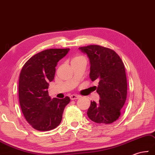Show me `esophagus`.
<instances>
[{
    "label": "esophagus",
    "mask_w": 155,
    "mask_h": 155,
    "mask_svg": "<svg viewBox=\"0 0 155 155\" xmlns=\"http://www.w3.org/2000/svg\"><path fill=\"white\" fill-rule=\"evenodd\" d=\"M80 97V96L78 95H71L70 96L71 100H75V99H78Z\"/></svg>",
    "instance_id": "34e87169"
}]
</instances>
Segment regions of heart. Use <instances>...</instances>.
<instances>
[{"mask_svg": "<svg viewBox=\"0 0 155 155\" xmlns=\"http://www.w3.org/2000/svg\"><path fill=\"white\" fill-rule=\"evenodd\" d=\"M81 59H84V57H83L82 56H80V55H76V56H75L72 58L71 62H73V61H78V60H81Z\"/></svg>", "mask_w": 155, "mask_h": 155, "instance_id": "1", "label": "heart"}]
</instances>
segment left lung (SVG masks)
I'll return each mask as SVG.
<instances>
[{
    "label": "left lung",
    "mask_w": 155,
    "mask_h": 155,
    "mask_svg": "<svg viewBox=\"0 0 155 155\" xmlns=\"http://www.w3.org/2000/svg\"><path fill=\"white\" fill-rule=\"evenodd\" d=\"M90 61L92 81L99 80L97 88L99 102L91 101L87 110L88 117L101 124H110L121 115L127 94L125 69L123 61L114 50L99 45L79 48Z\"/></svg>",
    "instance_id": "left-lung-1"
}]
</instances>
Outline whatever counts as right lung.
Wrapping results in <instances>:
<instances>
[{"mask_svg": "<svg viewBox=\"0 0 155 155\" xmlns=\"http://www.w3.org/2000/svg\"><path fill=\"white\" fill-rule=\"evenodd\" d=\"M70 48L48 49L31 57L20 74L18 97L24 116L34 129L41 131L52 130L60 124L69 97L51 99L49 82L53 81L56 66Z\"/></svg>", "mask_w": 155, "mask_h": 155, "instance_id": "obj_1", "label": "right lung"}]
</instances>
